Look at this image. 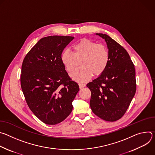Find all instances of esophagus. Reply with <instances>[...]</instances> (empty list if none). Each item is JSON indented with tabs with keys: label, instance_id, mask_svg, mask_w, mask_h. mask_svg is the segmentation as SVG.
I'll list each match as a JSON object with an SVG mask.
<instances>
[{
	"label": "esophagus",
	"instance_id": "esophagus-1",
	"mask_svg": "<svg viewBox=\"0 0 155 155\" xmlns=\"http://www.w3.org/2000/svg\"><path fill=\"white\" fill-rule=\"evenodd\" d=\"M85 86H86L85 84H83V83H79V87H80V89H81V88L85 87Z\"/></svg>",
	"mask_w": 155,
	"mask_h": 155
}]
</instances>
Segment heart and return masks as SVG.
Segmentation results:
<instances>
[{
	"instance_id": "heart-1",
	"label": "heart",
	"mask_w": 155,
	"mask_h": 155,
	"mask_svg": "<svg viewBox=\"0 0 155 155\" xmlns=\"http://www.w3.org/2000/svg\"><path fill=\"white\" fill-rule=\"evenodd\" d=\"M74 53L69 50L64 51L61 56V61L65 70L72 72L80 60L81 67L71 74L73 80L78 83H84L94 75L97 77L106 70L110 61V53L102 44L87 38H82L73 45Z\"/></svg>"
}]
</instances>
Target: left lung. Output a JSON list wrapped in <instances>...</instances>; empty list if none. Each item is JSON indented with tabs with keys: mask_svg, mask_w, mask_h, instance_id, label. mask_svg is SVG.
Instances as JSON below:
<instances>
[{
	"mask_svg": "<svg viewBox=\"0 0 155 155\" xmlns=\"http://www.w3.org/2000/svg\"><path fill=\"white\" fill-rule=\"evenodd\" d=\"M105 39L110 61L105 72L87 83L91 91L93 112L107 121H115L126 113L136 91L134 65L127 51L107 34H96Z\"/></svg>",
	"mask_w": 155,
	"mask_h": 155,
	"instance_id": "obj_1",
	"label": "left lung"
}]
</instances>
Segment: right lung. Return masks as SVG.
Segmentation results:
<instances>
[{
  "label": "right lung",
  "instance_id": "add662e5",
  "mask_svg": "<svg viewBox=\"0 0 155 155\" xmlns=\"http://www.w3.org/2000/svg\"><path fill=\"white\" fill-rule=\"evenodd\" d=\"M72 36L41 38L26 55L21 67V86L28 105L42 122L54 125L72 112L78 84L69 76L61 56Z\"/></svg>",
  "mask_w": 155,
  "mask_h": 155
}]
</instances>
